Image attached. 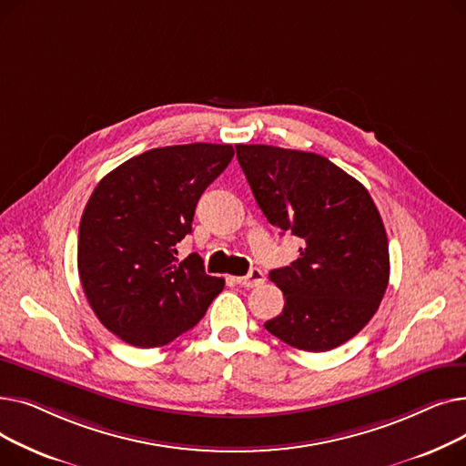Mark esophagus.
<instances>
[{
	"label": "esophagus",
	"mask_w": 466,
	"mask_h": 466,
	"mask_svg": "<svg viewBox=\"0 0 466 466\" xmlns=\"http://www.w3.org/2000/svg\"><path fill=\"white\" fill-rule=\"evenodd\" d=\"M234 281L241 287H257L264 281V274L258 270V268H253V270L248 276H241V278H234Z\"/></svg>",
	"instance_id": "1"
}]
</instances>
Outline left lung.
<instances>
[{
    "mask_svg": "<svg viewBox=\"0 0 466 466\" xmlns=\"http://www.w3.org/2000/svg\"><path fill=\"white\" fill-rule=\"evenodd\" d=\"M236 157L270 225L302 239L300 257L270 272L285 306L266 330L302 351L346 344L372 319L389 283V243L372 196L321 155L236 145Z\"/></svg>",
    "mask_w": 466,
    "mask_h": 466,
    "instance_id": "1",
    "label": "left lung"
}]
</instances>
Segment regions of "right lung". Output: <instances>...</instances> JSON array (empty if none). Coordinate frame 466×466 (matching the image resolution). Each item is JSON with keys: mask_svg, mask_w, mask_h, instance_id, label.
I'll return each mask as SVG.
<instances>
[{"mask_svg": "<svg viewBox=\"0 0 466 466\" xmlns=\"http://www.w3.org/2000/svg\"><path fill=\"white\" fill-rule=\"evenodd\" d=\"M232 157V145L158 147L94 188L79 225V278L97 319L127 344H169L225 289L198 255L179 262L176 246L192 232L196 204Z\"/></svg>", "mask_w": 466, "mask_h": 466, "instance_id": "right-lung-1", "label": "right lung"}]
</instances>
